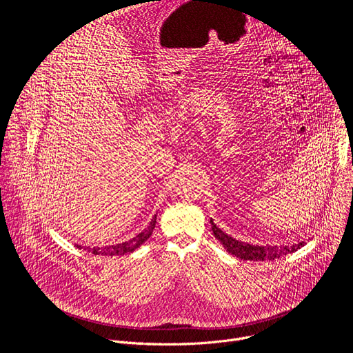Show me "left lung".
I'll list each match as a JSON object with an SVG mask.
<instances>
[{"instance_id":"left-lung-1","label":"left lung","mask_w":353,"mask_h":353,"mask_svg":"<svg viewBox=\"0 0 353 353\" xmlns=\"http://www.w3.org/2000/svg\"><path fill=\"white\" fill-rule=\"evenodd\" d=\"M211 228L215 234V237L222 243V245L229 251L230 254L241 259V260H250V261H268V260H276L282 256H286L289 253H293L301 245H305V241H300L294 245H251L241 243L226 233H223L216 225L211 221Z\"/></svg>"}]
</instances>
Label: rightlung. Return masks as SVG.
<instances>
[{"mask_svg":"<svg viewBox=\"0 0 353 353\" xmlns=\"http://www.w3.org/2000/svg\"><path fill=\"white\" fill-rule=\"evenodd\" d=\"M155 225H157V215L154 216V219L150 221V223L148 225V228H145L138 236L132 237L131 240L128 241H124L121 244H114V245H109V247H88V248H83V250H88L89 253L94 254V256H124L127 253H132V251L135 248H138L142 243H145L149 236L152 234L154 229H155ZM78 248H82L81 245L77 244Z\"/></svg>","mask_w":353,"mask_h":353,"instance_id":"1","label":"right lung"}]
</instances>
